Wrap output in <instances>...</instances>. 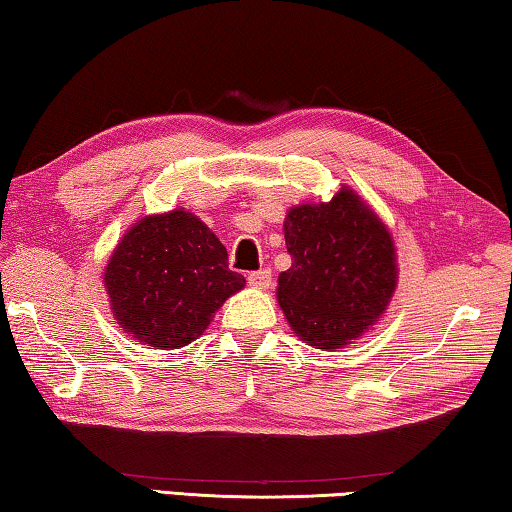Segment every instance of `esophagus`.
<instances>
[{
    "label": "esophagus",
    "mask_w": 512,
    "mask_h": 512,
    "mask_svg": "<svg viewBox=\"0 0 512 512\" xmlns=\"http://www.w3.org/2000/svg\"><path fill=\"white\" fill-rule=\"evenodd\" d=\"M271 282H273V278H271V271L269 269L248 273V285L253 287V289H269Z\"/></svg>",
    "instance_id": "34e87169"
}]
</instances>
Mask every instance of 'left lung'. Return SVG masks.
<instances>
[{"label": "left lung", "instance_id": "obj_1", "mask_svg": "<svg viewBox=\"0 0 512 512\" xmlns=\"http://www.w3.org/2000/svg\"><path fill=\"white\" fill-rule=\"evenodd\" d=\"M285 241L294 262L278 278V303L303 342L342 348L387 310L399 275L392 234L348 186L291 207Z\"/></svg>", "mask_w": 512, "mask_h": 512}]
</instances>
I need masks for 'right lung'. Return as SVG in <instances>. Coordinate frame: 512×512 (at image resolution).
<instances>
[{
	"label": "right lung",
	"mask_w": 512,
	"mask_h": 512,
	"mask_svg": "<svg viewBox=\"0 0 512 512\" xmlns=\"http://www.w3.org/2000/svg\"><path fill=\"white\" fill-rule=\"evenodd\" d=\"M104 285L120 328L166 351L198 339L246 280L227 269L216 234L198 216L175 209L141 218L120 239Z\"/></svg>",
	"instance_id": "add662e5"
}]
</instances>
